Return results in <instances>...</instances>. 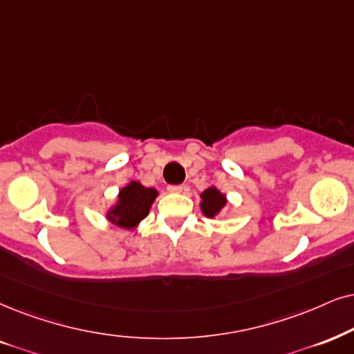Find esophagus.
I'll return each instance as SVG.
<instances>
[{
    "label": "esophagus",
    "mask_w": 354,
    "mask_h": 354,
    "mask_svg": "<svg viewBox=\"0 0 354 354\" xmlns=\"http://www.w3.org/2000/svg\"><path fill=\"white\" fill-rule=\"evenodd\" d=\"M186 189L185 185H178V186H168V191L169 192H174V194H180V192H183Z\"/></svg>",
    "instance_id": "1"
}]
</instances>
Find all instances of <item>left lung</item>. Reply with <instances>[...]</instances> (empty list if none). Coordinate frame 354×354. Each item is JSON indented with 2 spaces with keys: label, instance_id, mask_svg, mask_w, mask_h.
<instances>
[{
  "label": "left lung",
  "instance_id": "left-lung-1",
  "mask_svg": "<svg viewBox=\"0 0 354 354\" xmlns=\"http://www.w3.org/2000/svg\"><path fill=\"white\" fill-rule=\"evenodd\" d=\"M227 204V196L216 186H209L207 189L201 192V210L205 217L216 218L221 216L222 209Z\"/></svg>",
  "mask_w": 354,
  "mask_h": 354
}]
</instances>
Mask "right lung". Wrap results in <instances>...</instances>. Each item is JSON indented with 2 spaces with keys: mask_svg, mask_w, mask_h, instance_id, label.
<instances>
[{
  "mask_svg": "<svg viewBox=\"0 0 354 354\" xmlns=\"http://www.w3.org/2000/svg\"><path fill=\"white\" fill-rule=\"evenodd\" d=\"M158 198L155 187H145L140 181H129L119 189L115 203L106 210V218L119 229L133 230L149 216L151 204Z\"/></svg>",
  "mask_w": 354,
  "mask_h": 354,
  "instance_id": "1",
  "label": "right lung"
}]
</instances>
